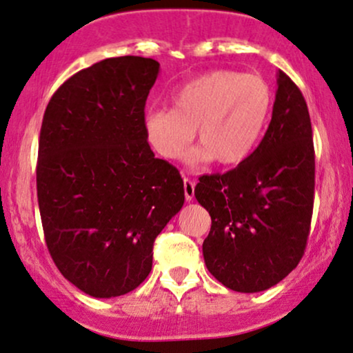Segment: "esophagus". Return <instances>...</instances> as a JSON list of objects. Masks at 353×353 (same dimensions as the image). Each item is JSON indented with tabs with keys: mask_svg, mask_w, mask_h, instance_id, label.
Wrapping results in <instances>:
<instances>
[{
	"mask_svg": "<svg viewBox=\"0 0 353 353\" xmlns=\"http://www.w3.org/2000/svg\"><path fill=\"white\" fill-rule=\"evenodd\" d=\"M194 190H195V182L192 179H189V177H184V195L188 202L194 201Z\"/></svg>",
	"mask_w": 353,
	"mask_h": 353,
	"instance_id": "1",
	"label": "esophagus"
}]
</instances>
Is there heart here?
Listing matches in <instances>:
<instances>
[{"label":"heart","mask_w":353,"mask_h":353,"mask_svg":"<svg viewBox=\"0 0 353 353\" xmlns=\"http://www.w3.org/2000/svg\"><path fill=\"white\" fill-rule=\"evenodd\" d=\"M273 92L261 77L236 70H215L185 83L174 95V107L144 112L146 141L164 159H179L192 141L199 146L190 164L215 159L236 165L252 154L268 123Z\"/></svg>","instance_id":"1"}]
</instances>
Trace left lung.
I'll return each mask as SVG.
<instances>
[{"label": "left lung", "mask_w": 353, "mask_h": 353, "mask_svg": "<svg viewBox=\"0 0 353 353\" xmlns=\"http://www.w3.org/2000/svg\"><path fill=\"white\" fill-rule=\"evenodd\" d=\"M261 143L235 169L202 176L195 199L210 214L207 270L239 292L270 290L298 266L314 205V143L303 93L279 70Z\"/></svg>", "instance_id": "obj_1"}]
</instances>
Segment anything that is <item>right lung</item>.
I'll list each match as a JSON object with an SVG mask.
<instances>
[{
	"mask_svg": "<svg viewBox=\"0 0 353 353\" xmlns=\"http://www.w3.org/2000/svg\"><path fill=\"white\" fill-rule=\"evenodd\" d=\"M154 59L123 55L63 82L42 120L37 201L49 253L67 281L93 298L136 290L152 245L184 205V182L154 158L144 105Z\"/></svg>",
	"mask_w": 353,
	"mask_h": 353,
	"instance_id": "1",
	"label": "right lung"
}]
</instances>
